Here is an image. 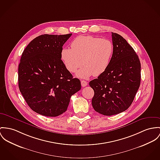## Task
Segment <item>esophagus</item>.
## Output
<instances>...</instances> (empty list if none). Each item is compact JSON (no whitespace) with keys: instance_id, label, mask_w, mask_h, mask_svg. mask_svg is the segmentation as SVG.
Returning <instances> with one entry per match:
<instances>
[{"instance_id":"esophagus-1","label":"esophagus","mask_w":160,"mask_h":160,"mask_svg":"<svg viewBox=\"0 0 160 160\" xmlns=\"http://www.w3.org/2000/svg\"><path fill=\"white\" fill-rule=\"evenodd\" d=\"M81 85L83 87L87 86L88 85V82L85 81V80H82L81 81Z\"/></svg>"}]
</instances>
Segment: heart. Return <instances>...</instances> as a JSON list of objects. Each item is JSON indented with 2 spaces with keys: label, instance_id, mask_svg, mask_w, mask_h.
Returning a JSON list of instances; mask_svg holds the SVG:
<instances>
[{
  "label": "heart",
  "instance_id": "heart-1",
  "mask_svg": "<svg viewBox=\"0 0 160 160\" xmlns=\"http://www.w3.org/2000/svg\"><path fill=\"white\" fill-rule=\"evenodd\" d=\"M71 46V49L62 50V61L68 71L72 73L83 65L77 74V77L83 78L103 74L110 64L114 52L110 40L92 36L77 37Z\"/></svg>",
  "mask_w": 160,
  "mask_h": 160
}]
</instances>
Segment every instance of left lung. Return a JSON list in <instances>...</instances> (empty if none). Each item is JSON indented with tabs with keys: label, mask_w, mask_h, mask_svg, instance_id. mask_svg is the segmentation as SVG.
Instances as JSON below:
<instances>
[{
	"label": "left lung",
	"mask_w": 160,
	"mask_h": 160,
	"mask_svg": "<svg viewBox=\"0 0 160 160\" xmlns=\"http://www.w3.org/2000/svg\"><path fill=\"white\" fill-rule=\"evenodd\" d=\"M111 33L114 52L110 64L89 83L94 91L92 107L105 116L127 110L141 83V63L135 51L122 36Z\"/></svg>",
	"instance_id": "8db88e82"
}]
</instances>
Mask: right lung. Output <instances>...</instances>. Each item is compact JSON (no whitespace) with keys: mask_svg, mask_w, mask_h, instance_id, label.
<instances>
[{"mask_svg":"<svg viewBox=\"0 0 160 160\" xmlns=\"http://www.w3.org/2000/svg\"><path fill=\"white\" fill-rule=\"evenodd\" d=\"M72 33L42 35L25 49L18 68L20 92L29 107L48 117L67 110L71 96L81 89L61 60L62 46Z\"/></svg>","mask_w":160,"mask_h":160,"instance_id":"add662e5","label":"right lung"}]
</instances>
